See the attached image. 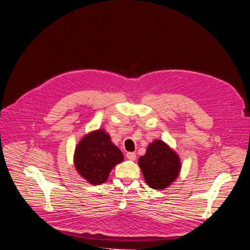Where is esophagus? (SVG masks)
Here are the masks:
<instances>
[{
	"instance_id": "34e87169",
	"label": "esophagus",
	"mask_w": 250,
	"mask_h": 250,
	"mask_svg": "<svg viewBox=\"0 0 250 250\" xmlns=\"http://www.w3.org/2000/svg\"><path fill=\"white\" fill-rule=\"evenodd\" d=\"M125 156H126V158H127L128 160H131V161L135 160V158H136V154H135L134 152H127V153L125 154Z\"/></svg>"
}]
</instances>
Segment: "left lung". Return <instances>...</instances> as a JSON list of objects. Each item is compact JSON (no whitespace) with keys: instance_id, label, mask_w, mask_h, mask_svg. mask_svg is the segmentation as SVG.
<instances>
[{"instance_id":"left-lung-1","label":"left lung","mask_w":250,"mask_h":250,"mask_svg":"<svg viewBox=\"0 0 250 250\" xmlns=\"http://www.w3.org/2000/svg\"><path fill=\"white\" fill-rule=\"evenodd\" d=\"M138 165L147 185L156 190L169 187L181 170L179 156L159 139L149 144L146 153L139 157Z\"/></svg>"}]
</instances>
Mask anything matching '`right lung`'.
Returning a JSON list of instances; mask_svg holds the SVG:
<instances>
[{"label": "right lung", "instance_id": "add662e5", "mask_svg": "<svg viewBox=\"0 0 250 250\" xmlns=\"http://www.w3.org/2000/svg\"><path fill=\"white\" fill-rule=\"evenodd\" d=\"M123 160L122 151L104 129L86 134L77 145L74 153L77 172L92 185L105 182L112 169Z\"/></svg>", "mask_w": 250, "mask_h": 250}]
</instances>
